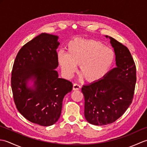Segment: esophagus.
<instances>
[{
    "instance_id": "34e87169",
    "label": "esophagus",
    "mask_w": 147,
    "mask_h": 147,
    "mask_svg": "<svg viewBox=\"0 0 147 147\" xmlns=\"http://www.w3.org/2000/svg\"><path fill=\"white\" fill-rule=\"evenodd\" d=\"M81 88V86L77 83H74L73 84V90H78Z\"/></svg>"
}]
</instances>
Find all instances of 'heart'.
I'll use <instances>...</instances> for the list:
<instances>
[{"label": "heart", "mask_w": 147, "mask_h": 147, "mask_svg": "<svg viewBox=\"0 0 147 147\" xmlns=\"http://www.w3.org/2000/svg\"><path fill=\"white\" fill-rule=\"evenodd\" d=\"M57 60L64 76L70 78L76 71V65L89 82L100 80L107 75L115 60L114 51L93 39H74L69 42L67 54L59 52Z\"/></svg>", "instance_id": "obj_1"}]
</instances>
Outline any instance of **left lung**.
<instances>
[{"label": "left lung", "mask_w": 147, "mask_h": 147, "mask_svg": "<svg viewBox=\"0 0 147 147\" xmlns=\"http://www.w3.org/2000/svg\"><path fill=\"white\" fill-rule=\"evenodd\" d=\"M116 67L104 78L84 85L85 117L96 126L111 124L119 118L131 104L136 82V69L132 55L126 46L111 36Z\"/></svg>", "instance_id": "8db88e82"}]
</instances>
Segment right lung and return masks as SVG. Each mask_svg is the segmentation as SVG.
<instances>
[{"instance_id": "right-lung-1", "label": "right lung", "mask_w": 147, "mask_h": 147, "mask_svg": "<svg viewBox=\"0 0 147 147\" xmlns=\"http://www.w3.org/2000/svg\"><path fill=\"white\" fill-rule=\"evenodd\" d=\"M57 35L43 33L23 46L15 59L11 87L16 108L26 119L43 126L60 117L64 96L73 84L59 78ZM33 82L32 86L28 83Z\"/></svg>"}]
</instances>
